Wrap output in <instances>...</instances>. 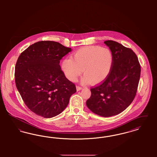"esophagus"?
<instances>
[{
    "instance_id": "34e87169",
    "label": "esophagus",
    "mask_w": 157,
    "mask_h": 157,
    "mask_svg": "<svg viewBox=\"0 0 157 157\" xmlns=\"http://www.w3.org/2000/svg\"><path fill=\"white\" fill-rule=\"evenodd\" d=\"M82 89V87H81V86H76V90H77V91L80 90H81Z\"/></svg>"
}]
</instances>
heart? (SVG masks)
<instances>
[{
    "label": "heart",
    "mask_w": 157,
    "mask_h": 157,
    "mask_svg": "<svg viewBox=\"0 0 157 157\" xmlns=\"http://www.w3.org/2000/svg\"><path fill=\"white\" fill-rule=\"evenodd\" d=\"M113 62L111 51L98 46H90L76 51L72 58L62 62V69L69 80L76 81L83 72V82L97 85L104 82L110 74Z\"/></svg>",
    "instance_id": "b5f03b06"
}]
</instances>
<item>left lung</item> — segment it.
I'll use <instances>...</instances> for the list:
<instances>
[{"label": "left lung", "mask_w": 157, "mask_h": 157, "mask_svg": "<svg viewBox=\"0 0 157 157\" xmlns=\"http://www.w3.org/2000/svg\"><path fill=\"white\" fill-rule=\"evenodd\" d=\"M104 44L109 48L113 57L112 69L104 82L91 88V95L86 104L92 112L108 117L124 111L134 99L141 66L131 49L111 40Z\"/></svg>", "instance_id": "8db88e82"}]
</instances>
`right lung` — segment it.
Wrapping results in <instances>:
<instances>
[{"label":"right lung","mask_w":157,"mask_h":157,"mask_svg":"<svg viewBox=\"0 0 157 157\" xmlns=\"http://www.w3.org/2000/svg\"><path fill=\"white\" fill-rule=\"evenodd\" d=\"M72 51L58 42L42 40L21 53L15 66L16 88L31 111L49 118L62 112L75 85L65 77L60 60Z\"/></svg>","instance_id":"obj_1"}]
</instances>
